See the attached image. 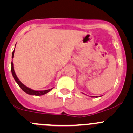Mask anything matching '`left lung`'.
Listing matches in <instances>:
<instances>
[{
  "label": "left lung",
  "instance_id": "1",
  "mask_svg": "<svg viewBox=\"0 0 133 133\" xmlns=\"http://www.w3.org/2000/svg\"><path fill=\"white\" fill-rule=\"evenodd\" d=\"M92 97H94V96H92ZM95 97H96H96H97V96H95Z\"/></svg>",
  "mask_w": 133,
  "mask_h": 133
}]
</instances>
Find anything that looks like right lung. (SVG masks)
<instances>
[{"mask_svg": "<svg viewBox=\"0 0 133 133\" xmlns=\"http://www.w3.org/2000/svg\"><path fill=\"white\" fill-rule=\"evenodd\" d=\"M14 52H15V49L13 51V53H12V58H13V56H14ZM11 73H12V75H13V78H14L15 80L16 81V82L18 84V85H19L20 88H21L25 92H26L27 94H29V95H31L41 96V95H45V94L48 93V92H49L52 89H53V88H51V89H48V90H44V91H35L25 86V85H24V84L20 81L19 79L18 78V77H17V75H16L15 72L14 71V68H13V64L12 62H11Z\"/></svg>", "mask_w": 133, "mask_h": 133, "instance_id": "1", "label": "right lung"}]
</instances>
